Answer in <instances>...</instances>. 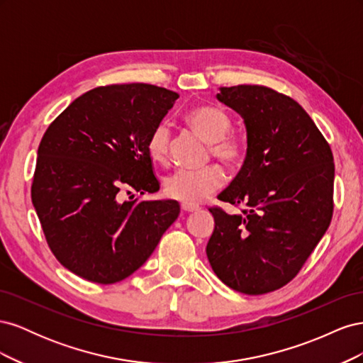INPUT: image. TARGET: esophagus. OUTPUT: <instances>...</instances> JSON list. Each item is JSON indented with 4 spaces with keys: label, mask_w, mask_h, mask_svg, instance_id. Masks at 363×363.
Here are the masks:
<instances>
[{
    "label": "esophagus",
    "mask_w": 363,
    "mask_h": 363,
    "mask_svg": "<svg viewBox=\"0 0 363 363\" xmlns=\"http://www.w3.org/2000/svg\"><path fill=\"white\" fill-rule=\"evenodd\" d=\"M182 211H183L184 213H191V212H196V211H200V207H199V206H195V204L182 203Z\"/></svg>",
    "instance_id": "obj_1"
}]
</instances>
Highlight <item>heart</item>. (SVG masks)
Listing matches in <instances>:
<instances>
[{
  "instance_id": "1",
  "label": "heart",
  "mask_w": 363,
  "mask_h": 363,
  "mask_svg": "<svg viewBox=\"0 0 363 363\" xmlns=\"http://www.w3.org/2000/svg\"><path fill=\"white\" fill-rule=\"evenodd\" d=\"M196 133L206 142L211 144V152L218 160L236 167L244 160L247 145L242 139L230 136L228 131L232 128V119L223 111L215 106H199L194 107L184 116ZM171 147V130L168 124H157L150 133L147 150L150 157L164 163L169 156ZM224 184L223 169L211 164L199 171H175L164 180V192L171 199L188 204H199L206 200L208 195L218 191Z\"/></svg>"
}]
</instances>
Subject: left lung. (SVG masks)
I'll return each mask as SVG.
<instances>
[{
    "mask_svg": "<svg viewBox=\"0 0 363 363\" xmlns=\"http://www.w3.org/2000/svg\"><path fill=\"white\" fill-rule=\"evenodd\" d=\"M216 100L247 130L245 162L218 200L245 211L211 208L215 228L206 255L228 288L272 292L296 276L330 225L332 150L304 108L269 87H219Z\"/></svg>",
    "mask_w": 363,
    "mask_h": 363,
    "instance_id": "8db88e82",
    "label": "left lung"
}]
</instances>
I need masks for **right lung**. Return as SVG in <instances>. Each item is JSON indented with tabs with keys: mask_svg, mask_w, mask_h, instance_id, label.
I'll return each mask as SVG.
<instances>
[{
	"mask_svg": "<svg viewBox=\"0 0 363 363\" xmlns=\"http://www.w3.org/2000/svg\"><path fill=\"white\" fill-rule=\"evenodd\" d=\"M177 98L145 83L95 87L43 135L31 201L54 256L75 276L124 280L179 218L175 200L121 201L130 188L159 191L147 142Z\"/></svg>",
	"mask_w": 363,
	"mask_h": 363,
	"instance_id": "1",
	"label": "right lung"
}]
</instances>
